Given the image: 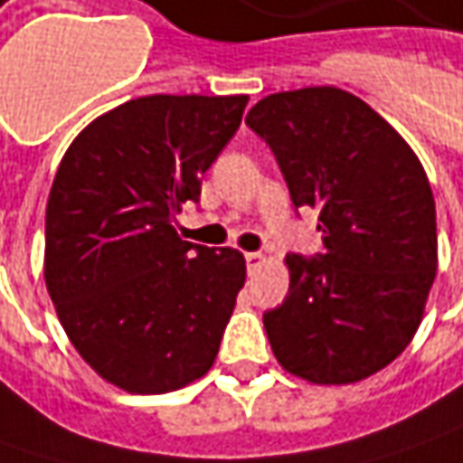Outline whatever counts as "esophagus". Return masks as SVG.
Listing matches in <instances>:
<instances>
[{
    "instance_id": "obj_1",
    "label": "esophagus",
    "mask_w": 463,
    "mask_h": 463,
    "mask_svg": "<svg viewBox=\"0 0 463 463\" xmlns=\"http://www.w3.org/2000/svg\"><path fill=\"white\" fill-rule=\"evenodd\" d=\"M244 260H247V270H250V273H255L260 265L265 262V258H262L260 252H247V255H244Z\"/></svg>"
}]
</instances>
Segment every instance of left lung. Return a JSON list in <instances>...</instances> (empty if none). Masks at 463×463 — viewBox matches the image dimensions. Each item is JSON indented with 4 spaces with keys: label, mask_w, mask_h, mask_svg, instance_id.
<instances>
[{
    "label": "left lung",
    "mask_w": 463,
    "mask_h": 463,
    "mask_svg": "<svg viewBox=\"0 0 463 463\" xmlns=\"http://www.w3.org/2000/svg\"><path fill=\"white\" fill-rule=\"evenodd\" d=\"M247 126L296 208L319 213L325 247L286 255L288 296L262 317L278 364L311 383L368 379L410 345L436 280V201L418 154L337 87L268 95Z\"/></svg>",
    "instance_id": "8db88e82"
}]
</instances>
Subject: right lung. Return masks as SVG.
<instances>
[{
    "mask_svg": "<svg viewBox=\"0 0 463 463\" xmlns=\"http://www.w3.org/2000/svg\"><path fill=\"white\" fill-rule=\"evenodd\" d=\"M247 99H128L63 154L45 205V288L71 345L118 389L175 392L216 361L244 258L180 240L175 222L198 203Z\"/></svg>",
    "mask_w": 463,
    "mask_h": 463,
    "instance_id": "add662e5",
    "label": "right lung"
}]
</instances>
